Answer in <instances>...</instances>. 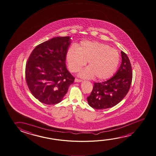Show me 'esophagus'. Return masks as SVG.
<instances>
[{
	"instance_id": "1",
	"label": "esophagus",
	"mask_w": 156,
	"mask_h": 156,
	"mask_svg": "<svg viewBox=\"0 0 156 156\" xmlns=\"http://www.w3.org/2000/svg\"><path fill=\"white\" fill-rule=\"evenodd\" d=\"M74 82H77V83H78V82H82V80H81V79H78V78H76V79H74Z\"/></svg>"
}]
</instances>
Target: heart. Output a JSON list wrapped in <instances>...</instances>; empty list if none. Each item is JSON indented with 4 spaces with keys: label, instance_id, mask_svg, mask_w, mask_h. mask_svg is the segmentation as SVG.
<instances>
[{
    "label": "heart",
    "instance_id": "obj_1",
    "mask_svg": "<svg viewBox=\"0 0 156 156\" xmlns=\"http://www.w3.org/2000/svg\"><path fill=\"white\" fill-rule=\"evenodd\" d=\"M69 69L72 72L79 71L88 62V67L79 76L84 78L95 77L105 80L112 77L118 69L120 56L118 51L106 44L84 41L78 48L72 46L67 53Z\"/></svg>",
    "mask_w": 156,
    "mask_h": 156
}]
</instances>
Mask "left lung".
Listing matches in <instances>:
<instances>
[{
  "label": "left lung",
  "instance_id": "8db88e82",
  "mask_svg": "<svg viewBox=\"0 0 156 156\" xmlns=\"http://www.w3.org/2000/svg\"><path fill=\"white\" fill-rule=\"evenodd\" d=\"M122 62L116 73L107 81L94 83L92 92L87 97L89 105L95 109L112 107L127 94L132 80V69L127 54L121 51Z\"/></svg>",
  "mask_w": 156,
  "mask_h": 156
}]
</instances>
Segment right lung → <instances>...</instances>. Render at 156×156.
I'll return each instance as SVG.
<instances>
[{"label": "right lung", "mask_w": 156, "mask_h": 156, "mask_svg": "<svg viewBox=\"0 0 156 156\" xmlns=\"http://www.w3.org/2000/svg\"><path fill=\"white\" fill-rule=\"evenodd\" d=\"M71 43L69 36L56 37L36 46L26 66V80L36 99L46 105L60 102L74 78L65 60Z\"/></svg>", "instance_id": "obj_1"}]
</instances>
